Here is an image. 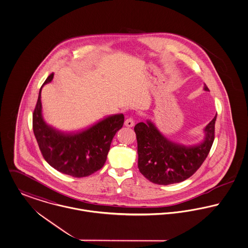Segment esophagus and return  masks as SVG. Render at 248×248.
<instances>
[{"mask_svg": "<svg viewBox=\"0 0 248 248\" xmlns=\"http://www.w3.org/2000/svg\"><path fill=\"white\" fill-rule=\"evenodd\" d=\"M134 124H135V122H134L133 118H131V117L127 118L124 122V125L127 127H132Z\"/></svg>", "mask_w": 248, "mask_h": 248, "instance_id": "esophagus-1", "label": "esophagus"}]
</instances>
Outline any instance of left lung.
Segmentation results:
<instances>
[{"mask_svg": "<svg viewBox=\"0 0 248 248\" xmlns=\"http://www.w3.org/2000/svg\"><path fill=\"white\" fill-rule=\"evenodd\" d=\"M204 90L209 92L205 84ZM217 113L205 127V139L185 146L166 139L150 121L139 123L134 130L138 142V167L149 181L158 185L179 183L197 171L207 158L214 140Z\"/></svg>", "mask_w": 248, "mask_h": 248, "instance_id": "left-lung-1", "label": "left lung"}]
</instances>
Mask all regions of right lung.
<instances>
[{
	"instance_id": "add662e5",
	"label": "right lung",
	"mask_w": 248,
	"mask_h": 248,
	"mask_svg": "<svg viewBox=\"0 0 248 248\" xmlns=\"http://www.w3.org/2000/svg\"><path fill=\"white\" fill-rule=\"evenodd\" d=\"M51 74L40 88L33 113V130L44 159L56 170L74 177H84L100 170L112 139L124 122V114L108 116L77 133H63L48 125L41 114L42 87L53 80Z\"/></svg>"
}]
</instances>
